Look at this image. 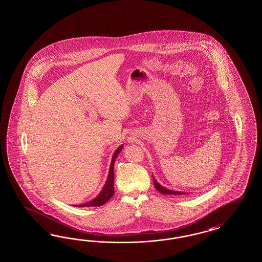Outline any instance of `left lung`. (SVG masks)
I'll return each instance as SVG.
<instances>
[{
  "mask_svg": "<svg viewBox=\"0 0 262 262\" xmlns=\"http://www.w3.org/2000/svg\"><path fill=\"white\" fill-rule=\"evenodd\" d=\"M152 180H154V184H155L156 189L159 190L162 194H166V195H184V194H186V193L182 192V191L169 190V189H167V188L163 187L161 184H159L157 182V180L154 178V176H152Z\"/></svg>",
  "mask_w": 262,
  "mask_h": 262,
  "instance_id": "obj_1",
  "label": "left lung"
}]
</instances>
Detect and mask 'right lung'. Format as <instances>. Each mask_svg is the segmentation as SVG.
<instances>
[{
    "mask_svg": "<svg viewBox=\"0 0 262 262\" xmlns=\"http://www.w3.org/2000/svg\"><path fill=\"white\" fill-rule=\"evenodd\" d=\"M123 149V145H121L119 148L115 151V152L113 154V157H112V160H111V168H110V172H108V176H107V180L105 182V184L103 187L102 191L100 192V194L98 195V197H96L94 200L85 203V204H82V205H79V207H85V206H101L104 205L107 201H110V199L114 195V186H113V183H114V171H113V166H114V162H115V159L117 158V156L119 155L120 151H122Z\"/></svg>",
    "mask_w": 262,
    "mask_h": 262,
    "instance_id": "1",
    "label": "right lung"
}]
</instances>
